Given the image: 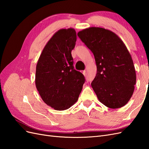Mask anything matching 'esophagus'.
I'll return each mask as SVG.
<instances>
[{
	"label": "esophagus",
	"mask_w": 149,
	"mask_h": 149,
	"mask_svg": "<svg viewBox=\"0 0 149 149\" xmlns=\"http://www.w3.org/2000/svg\"><path fill=\"white\" fill-rule=\"evenodd\" d=\"M82 73H83V74L84 75H86V71L85 70L84 71H82Z\"/></svg>",
	"instance_id": "esophagus-1"
}]
</instances>
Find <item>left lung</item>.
Segmentation results:
<instances>
[{
  "instance_id": "obj_1",
  "label": "left lung",
  "mask_w": 149,
  "mask_h": 149,
  "mask_svg": "<svg viewBox=\"0 0 149 149\" xmlns=\"http://www.w3.org/2000/svg\"><path fill=\"white\" fill-rule=\"evenodd\" d=\"M78 35L95 58L97 73L91 86L99 101L111 109L125 106L133 94L136 74L123 40L109 30L94 26Z\"/></svg>"
}]
</instances>
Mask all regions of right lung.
Returning a JSON list of instances; mask_svg holds the SVG:
<instances>
[{"mask_svg":"<svg viewBox=\"0 0 149 149\" xmlns=\"http://www.w3.org/2000/svg\"><path fill=\"white\" fill-rule=\"evenodd\" d=\"M76 42L74 29L59 30L45 46L37 62L36 87L44 102L55 110L73 106L85 82L84 75L74 69L71 51Z\"/></svg>","mask_w":149,"mask_h":149,"instance_id":"add662e5","label":"right lung"}]
</instances>
